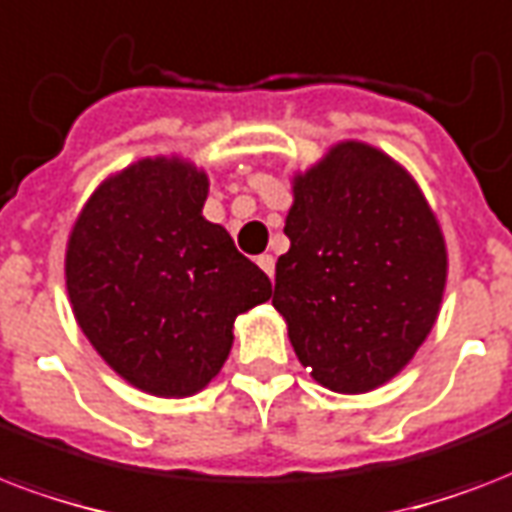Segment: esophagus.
<instances>
[{"instance_id":"esophagus-1","label":"esophagus","mask_w":512,"mask_h":512,"mask_svg":"<svg viewBox=\"0 0 512 512\" xmlns=\"http://www.w3.org/2000/svg\"><path fill=\"white\" fill-rule=\"evenodd\" d=\"M256 264H259V267L264 269V272H267L269 277L275 275V259H272L269 253H264V256H259V261H256Z\"/></svg>"}]
</instances>
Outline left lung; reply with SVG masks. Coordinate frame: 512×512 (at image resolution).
I'll return each instance as SVG.
<instances>
[{
    "label": "left lung",
    "mask_w": 512,
    "mask_h": 512,
    "mask_svg": "<svg viewBox=\"0 0 512 512\" xmlns=\"http://www.w3.org/2000/svg\"><path fill=\"white\" fill-rule=\"evenodd\" d=\"M272 304L296 358L334 392L390 382L433 331L446 243L425 194L398 162L336 144L293 178Z\"/></svg>",
    "instance_id": "8db88e82"
}]
</instances>
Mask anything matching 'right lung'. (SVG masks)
<instances>
[{
  "instance_id": "obj_1",
  "label": "right lung",
  "mask_w": 512,
  "mask_h": 512,
  "mask_svg": "<svg viewBox=\"0 0 512 512\" xmlns=\"http://www.w3.org/2000/svg\"><path fill=\"white\" fill-rule=\"evenodd\" d=\"M208 176L141 160L106 178L66 248V288L82 334L133 387L186 398L219 374L240 312L272 283L202 216Z\"/></svg>"
}]
</instances>
